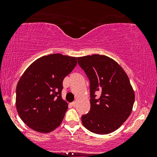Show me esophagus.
Masks as SVG:
<instances>
[{"mask_svg":"<svg viewBox=\"0 0 157 157\" xmlns=\"http://www.w3.org/2000/svg\"><path fill=\"white\" fill-rule=\"evenodd\" d=\"M76 104H77L76 102H71V103H70V105H71V106H73V107H75V106L76 105Z\"/></svg>","mask_w":157,"mask_h":157,"instance_id":"esophagus-1","label":"esophagus"}]
</instances>
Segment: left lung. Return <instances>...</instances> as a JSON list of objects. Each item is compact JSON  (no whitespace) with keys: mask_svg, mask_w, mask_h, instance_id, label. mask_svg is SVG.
I'll list each match as a JSON object with an SVG mask.
<instances>
[{"mask_svg":"<svg viewBox=\"0 0 157 157\" xmlns=\"http://www.w3.org/2000/svg\"><path fill=\"white\" fill-rule=\"evenodd\" d=\"M78 63L90 81L91 109L82 115L86 129L97 134L112 133L130 116L134 91L123 68L105 55L77 57ZM101 96L96 98V94Z\"/></svg>","mask_w":157,"mask_h":157,"instance_id":"8db88e82","label":"left lung"}]
</instances>
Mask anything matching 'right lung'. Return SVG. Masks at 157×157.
<instances>
[{"instance_id":"obj_1","label":"right lung","mask_w":157,"mask_h":157,"mask_svg":"<svg viewBox=\"0 0 157 157\" xmlns=\"http://www.w3.org/2000/svg\"><path fill=\"white\" fill-rule=\"evenodd\" d=\"M77 63L61 54L45 55L26 68L16 88V109L32 130L49 133L60 125L68 109L63 100V80Z\"/></svg>"}]
</instances>
